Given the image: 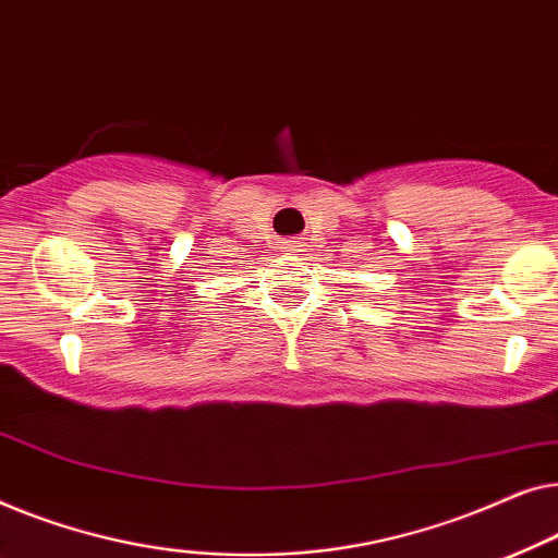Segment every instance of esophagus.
Masks as SVG:
<instances>
[{"mask_svg":"<svg viewBox=\"0 0 558 558\" xmlns=\"http://www.w3.org/2000/svg\"><path fill=\"white\" fill-rule=\"evenodd\" d=\"M298 247H301V245H298L295 240H288V242H286V247H282V250H288V253H293V250H298Z\"/></svg>","mask_w":558,"mask_h":558,"instance_id":"34e87169","label":"esophagus"}]
</instances>
